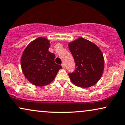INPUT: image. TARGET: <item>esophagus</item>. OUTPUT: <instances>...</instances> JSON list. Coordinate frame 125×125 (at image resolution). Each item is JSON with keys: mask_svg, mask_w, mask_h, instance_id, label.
Listing matches in <instances>:
<instances>
[{"mask_svg": "<svg viewBox=\"0 0 125 125\" xmlns=\"http://www.w3.org/2000/svg\"><path fill=\"white\" fill-rule=\"evenodd\" d=\"M62 67H63V68H65V65H64V63H62Z\"/></svg>", "mask_w": 125, "mask_h": 125, "instance_id": "34e87169", "label": "esophagus"}]
</instances>
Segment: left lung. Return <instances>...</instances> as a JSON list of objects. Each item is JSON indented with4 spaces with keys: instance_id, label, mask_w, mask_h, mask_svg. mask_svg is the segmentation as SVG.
I'll list each match as a JSON object with an SVG mask.
<instances>
[{
    "instance_id": "left-lung-1",
    "label": "left lung",
    "mask_w": 125,
    "mask_h": 125,
    "mask_svg": "<svg viewBox=\"0 0 125 125\" xmlns=\"http://www.w3.org/2000/svg\"><path fill=\"white\" fill-rule=\"evenodd\" d=\"M76 69L69 73L70 80L78 87L87 88L95 85L101 77L104 59L100 48L90 41L79 38L69 43Z\"/></svg>"
}]
</instances>
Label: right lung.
I'll list each match as a JSON object with an SVG mask.
<instances>
[{
  "label": "right lung",
  "instance_id": "add662e5",
  "mask_svg": "<svg viewBox=\"0 0 125 125\" xmlns=\"http://www.w3.org/2000/svg\"><path fill=\"white\" fill-rule=\"evenodd\" d=\"M50 42L39 37L25 48L21 58L22 73L29 82L36 86H44L53 82L61 65L55 63V54L48 51Z\"/></svg>",
  "mask_w": 125,
  "mask_h": 125
}]
</instances>
